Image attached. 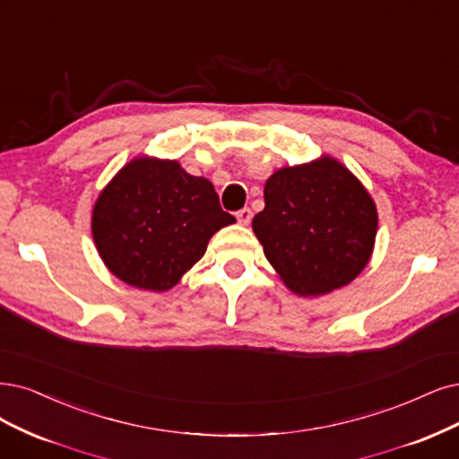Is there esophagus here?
I'll return each mask as SVG.
<instances>
[{
  "label": "esophagus",
  "mask_w": 459,
  "mask_h": 459,
  "mask_svg": "<svg viewBox=\"0 0 459 459\" xmlns=\"http://www.w3.org/2000/svg\"><path fill=\"white\" fill-rule=\"evenodd\" d=\"M236 219H238L240 225L246 227L249 221H251V210L249 208H242L240 212H236Z\"/></svg>",
  "instance_id": "esophagus-1"
}]
</instances>
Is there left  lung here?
Segmentation results:
<instances>
[{"instance_id": "left-lung-1", "label": "left lung", "mask_w": 459, "mask_h": 459, "mask_svg": "<svg viewBox=\"0 0 459 459\" xmlns=\"http://www.w3.org/2000/svg\"><path fill=\"white\" fill-rule=\"evenodd\" d=\"M251 227L287 290L319 297L363 273L375 249L378 212L341 160L321 155L266 179L264 210Z\"/></svg>"}]
</instances>
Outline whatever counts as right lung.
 Returning a JSON list of instances; mask_svg holds the SVG:
<instances>
[{
    "mask_svg": "<svg viewBox=\"0 0 459 459\" xmlns=\"http://www.w3.org/2000/svg\"><path fill=\"white\" fill-rule=\"evenodd\" d=\"M234 221L210 179L186 174L178 160L142 155L101 189L91 229L115 278L160 293L178 285L212 236Z\"/></svg>",
    "mask_w": 459,
    "mask_h": 459,
    "instance_id": "1",
    "label": "right lung"
}]
</instances>
